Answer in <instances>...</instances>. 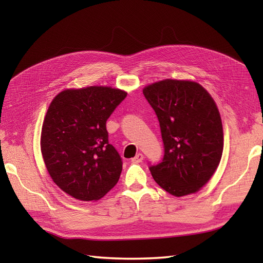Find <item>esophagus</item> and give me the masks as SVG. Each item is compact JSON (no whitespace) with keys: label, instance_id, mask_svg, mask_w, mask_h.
I'll list each match as a JSON object with an SVG mask.
<instances>
[{"label":"esophagus","instance_id":"34e87169","mask_svg":"<svg viewBox=\"0 0 263 263\" xmlns=\"http://www.w3.org/2000/svg\"><path fill=\"white\" fill-rule=\"evenodd\" d=\"M142 160H144V155L142 154H137L132 159V162L133 163H140Z\"/></svg>","mask_w":263,"mask_h":263}]
</instances>
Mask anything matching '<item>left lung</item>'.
I'll use <instances>...</instances> for the list:
<instances>
[{
  "mask_svg": "<svg viewBox=\"0 0 263 263\" xmlns=\"http://www.w3.org/2000/svg\"><path fill=\"white\" fill-rule=\"evenodd\" d=\"M142 92L156 112L164 147L162 161L149 165L154 180L174 196L197 192L217 169L224 148L216 103L193 81L166 79Z\"/></svg>",
  "mask_w": 263,
  "mask_h": 263,
  "instance_id": "8db88e82",
  "label": "left lung"
}]
</instances>
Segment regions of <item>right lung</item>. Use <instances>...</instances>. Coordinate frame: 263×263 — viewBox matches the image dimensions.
<instances>
[{
    "label": "right lung",
    "mask_w": 263,
    "mask_h": 263,
    "mask_svg": "<svg viewBox=\"0 0 263 263\" xmlns=\"http://www.w3.org/2000/svg\"><path fill=\"white\" fill-rule=\"evenodd\" d=\"M127 97L109 86L60 92L47 110L41 147L46 168L63 192L98 201L115 186L123 162L108 142L107 118Z\"/></svg>",
    "instance_id": "right-lung-1"
}]
</instances>
